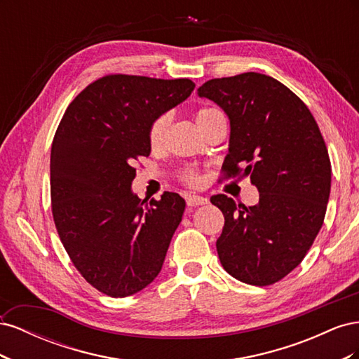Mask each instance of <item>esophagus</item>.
I'll return each mask as SVG.
<instances>
[{
  "mask_svg": "<svg viewBox=\"0 0 359 359\" xmlns=\"http://www.w3.org/2000/svg\"><path fill=\"white\" fill-rule=\"evenodd\" d=\"M186 201H187L189 206H199V205L208 203V199L203 196H198V194H190V196L186 198Z\"/></svg>",
  "mask_w": 359,
  "mask_h": 359,
  "instance_id": "34e87169",
  "label": "esophagus"
}]
</instances>
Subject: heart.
Wrapping results in <instances>:
<instances>
[{
  "label": "heart",
  "instance_id": "heart-1",
  "mask_svg": "<svg viewBox=\"0 0 359 359\" xmlns=\"http://www.w3.org/2000/svg\"><path fill=\"white\" fill-rule=\"evenodd\" d=\"M217 114H220V112L214 109V107H202V109H199L196 112V121H198L199 127H202L210 118H212ZM169 123H170V118L168 114H163L154 119V123L151 124L149 133H148L151 147L160 148L163 144H165L166 136H168V130H169ZM182 180L187 184H190V186H196V184L199 182V175L194 170L187 169L182 172Z\"/></svg>",
  "mask_w": 359,
  "mask_h": 359
}]
</instances>
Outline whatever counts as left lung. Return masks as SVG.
Returning <instances> with one entry per match:
<instances>
[{"label":"left lung","mask_w":359,"mask_h":359,"mask_svg":"<svg viewBox=\"0 0 359 359\" xmlns=\"http://www.w3.org/2000/svg\"><path fill=\"white\" fill-rule=\"evenodd\" d=\"M198 94L229 116L226 178L250 177L259 190L255 206L211 198L224 215L220 262L243 283L274 285L302 262L327 212L331 161L319 126L297 94L266 74L211 79Z\"/></svg>","instance_id":"8db88e82"}]
</instances>
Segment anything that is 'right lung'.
Returning <instances> with one entry per match:
<instances>
[{"instance_id":"1","label":"right lung","mask_w":359,"mask_h":359,"mask_svg":"<svg viewBox=\"0 0 359 359\" xmlns=\"http://www.w3.org/2000/svg\"><path fill=\"white\" fill-rule=\"evenodd\" d=\"M193 90L190 79L107 74L76 95L53 136V222L76 269L106 295L142 290L165 262L186 201L170 191L140 201L135 161L151 153L154 119Z\"/></svg>"}]
</instances>
